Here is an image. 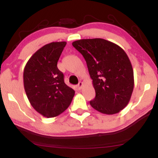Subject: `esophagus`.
Returning <instances> with one entry per match:
<instances>
[{
    "label": "esophagus",
    "mask_w": 158,
    "mask_h": 158,
    "mask_svg": "<svg viewBox=\"0 0 158 158\" xmlns=\"http://www.w3.org/2000/svg\"><path fill=\"white\" fill-rule=\"evenodd\" d=\"M82 86H83V83L81 81H79L78 85H77V88H78L79 90H81Z\"/></svg>",
    "instance_id": "1"
}]
</instances>
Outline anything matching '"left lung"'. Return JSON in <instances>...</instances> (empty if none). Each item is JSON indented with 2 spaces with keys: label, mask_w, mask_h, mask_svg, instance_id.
Segmentation results:
<instances>
[{
  "label": "left lung",
  "mask_w": 158,
  "mask_h": 158,
  "mask_svg": "<svg viewBox=\"0 0 158 158\" xmlns=\"http://www.w3.org/2000/svg\"><path fill=\"white\" fill-rule=\"evenodd\" d=\"M86 62L95 90L90 105L105 114L118 113L127 105L134 89L132 64L118 45L101 38L73 42Z\"/></svg>",
  "instance_id": "8db88e82"
}]
</instances>
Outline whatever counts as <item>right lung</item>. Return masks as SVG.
<instances>
[{
    "label": "right lung",
    "mask_w": 158,
    "mask_h": 158,
    "mask_svg": "<svg viewBox=\"0 0 158 158\" xmlns=\"http://www.w3.org/2000/svg\"><path fill=\"white\" fill-rule=\"evenodd\" d=\"M66 42L47 44L38 49L26 63L23 85L32 106L47 118L57 116L68 108L74 90L64 82L57 63Z\"/></svg>",
    "instance_id": "obj_1"
}]
</instances>
